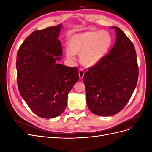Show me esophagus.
<instances>
[{"label":"esophagus","instance_id":"34e87169","mask_svg":"<svg viewBox=\"0 0 152 152\" xmlns=\"http://www.w3.org/2000/svg\"><path fill=\"white\" fill-rule=\"evenodd\" d=\"M79 75L80 79H83L84 75V72L83 70H82V69H80V70H79Z\"/></svg>","mask_w":152,"mask_h":152}]
</instances>
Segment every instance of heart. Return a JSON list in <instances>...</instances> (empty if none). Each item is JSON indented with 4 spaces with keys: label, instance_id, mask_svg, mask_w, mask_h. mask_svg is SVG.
Returning a JSON list of instances; mask_svg holds the SVG:
<instances>
[{
    "label": "heart",
    "instance_id": "1",
    "mask_svg": "<svg viewBox=\"0 0 152 152\" xmlns=\"http://www.w3.org/2000/svg\"><path fill=\"white\" fill-rule=\"evenodd\" d=\"M112 37L107 31L91 30L73 35L70 39V49L65 50L66 56L74 60L75 54L80 55V61L86 67L97 65L111 48Z\"/></svg>",
    "mask_w": 152,
    "mask_h": 152
}]
</instances>
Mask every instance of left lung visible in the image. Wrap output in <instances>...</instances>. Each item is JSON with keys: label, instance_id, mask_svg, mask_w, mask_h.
I'll return each mask as SVG.
<instances>
[{"label": "left lung", "instance_id": "1", "mask_svg": "<svg viewBox=\"0 0 152 152\" xmlns=\"http://www.w3.org/2000/svg\"><path fill=\"white\" fill-rule=\"evenodd\" d=\"M116 31V41L108 54L84 75L86 102L90 111L112 116L125 107L137 85L139 70L134 45L123 31Z\"/></svg>", "mask_w": 152, "mask_h": 152}]
</instances>
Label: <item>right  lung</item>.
Returning a JSON list of instances; mask_svg holds the SVG:
<instances>
[{
	"instance_id": "obj_1",
	"label": "right lung",
	"mask_w": 152,
	"mask_h": 152,
	"mask_svg": "<svg viewBox=\"0 0 152 152\" xmlns=\"http://www.w3.org/2000/svg\"><path fill=\"white\" fill-rule=\"evenodd\" d=\"M61 26L32 32L17 53L18 90L31 111L44 118L65 111L69 92L79 79L77 67L56 63L63 54L58 39Z\"/></svg>"
}]
</instances>
